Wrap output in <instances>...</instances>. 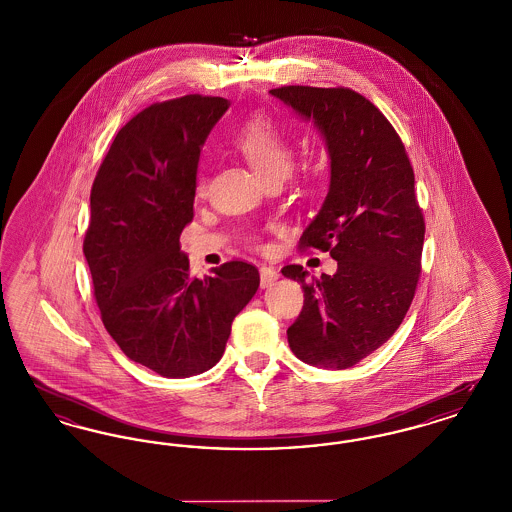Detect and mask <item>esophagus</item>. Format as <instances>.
Returning a JSON list of instances; mask_svg holds the SVG:
<instances>
[{
    "label": "esophagus",
    "mask_w": 512,
    "mask_h": 512,
    "mask_svg": "<svg viewBox=\"0 0 512 512\" xmlns=\"http://www.w3.org/2000/svg\"><path fill=\"white\" fill-rule=\"evenodd\" d=\"M261 288H270L278 280V272L274 268L261 267Z\"/></svg>",
    "instance_id": "esophagus-1"
}]
</instances>
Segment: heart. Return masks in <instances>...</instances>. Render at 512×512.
<instances>
[{
    "label": "heart",
    "instance_id": "b5f03b06",
    "mask_svg": "<svg viewBox=\"0 0 512 512\" xmlns=\"http://www.w3.org/2000/svg\"><path fill=\"white\" fill-rule=\"evenodd\" d=\"M232 142L263 182L272 178H286L290 174L292 149L276 124L265 115H255L245 121L234 134ZM197 188H203L201 176L197 180Z\"/></svg>",
    "mask_w": 512,
    "mask_h": 512
}]
</instances>
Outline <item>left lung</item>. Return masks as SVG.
I'll return each instance as SVG.
<instances>
[{
	"label": "left lung",
	"instance_id": "obj_1",
	"mask_svg": "<svg viewBox=\"0 0 512 512\" xmlns=\"http://www.w3.org/2000/svg\"><path fill=\"white\" fill-rule=\"evenodd\" d=\"M270 96L324 142L328 194L301 247L338 261L336 274L313 280L301 265L282 268L305 293L288 343L307 365L343 370L390 340L411 307L424 244L413 167L388 119L353 90L284 86Z\"/></svg>",
	"mask_w": 512,
	"mask_h": 512
}]
</instances>
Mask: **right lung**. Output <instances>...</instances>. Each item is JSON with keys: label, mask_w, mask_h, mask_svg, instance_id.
Segmentation results:
<instances>
[{"label": "right lung", "mask_w": 512, "mask_h": 512, "mask_svg": "<svg viewBox=\"0 0 512 512\" xmlns=\"http://www.w3.org/2000/svg\"><path fill=\"white\" fill-rule=\"evenodd\" d=\"M228 107L197 94L147 107L115 136L90 194L84 257L101 320L128 359L163 378L217 365L261 282L244 261L192 278L180 249L201 147Z\"/></svg>", "instance_id": "obj_1"}]
</instances>
